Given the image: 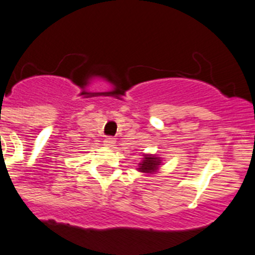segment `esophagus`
<instances>
[{
    "label": "esophagus",
    "instance_id": "1",
    "mask_svg": "<svg viewBox=\"0 0 255 255\" xmlns=\"http://www.w3.org/2000/svg\"><path fill=\"white\" fill-rule=\"evenodd\" d=\"M114 143H116V139L112 138V137H108V138L104 139V146H106V147L114 146Z\"/></svg>",
    "mask_w": 255,
    "mask_h": 255
}]
</instances>
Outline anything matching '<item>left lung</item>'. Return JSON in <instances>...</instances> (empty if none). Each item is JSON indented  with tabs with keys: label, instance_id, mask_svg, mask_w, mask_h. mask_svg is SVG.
<instances>
[{
	"label": "left lung",
	"instance_id": "left-lung-1",
	"mask_svg": "<svg viewBox=\"0 0 255 255\" xmlns=\"http://www.w3.org/2000/svg\"><path fill=\"white\" fill-rule=\"evenodd\" d=\"M142 153V152H141ZM163 165V158L158 157L157 154L152 153H142L141 162L138 163L137 171L144 173V175H154L160 171V168Z\"/></svg>",
	"mask_w": 255,
	"mask_h": 255
}]
</instances>
